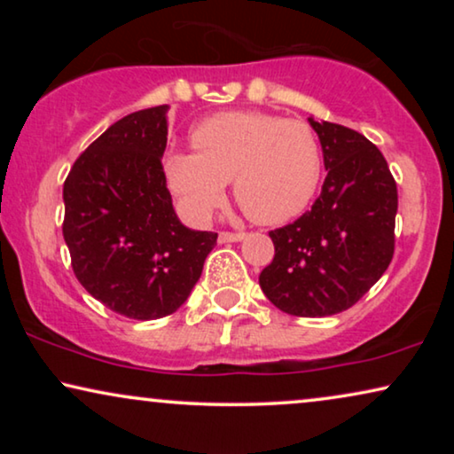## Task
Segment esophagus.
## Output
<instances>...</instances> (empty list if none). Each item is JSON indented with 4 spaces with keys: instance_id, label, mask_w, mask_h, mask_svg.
Segmentation results:
<instances>
[{
    "instance_id": "34e87169",
    "label": "esophagus",
    "mask_w": 454,
    "mask_h": 454,
    "mask_svg": "<svg viewBox=\"0 0 454 454\" xmlns=\"http://www.w3.org/2000/svg\"><path fill=\"white\" fill-rule=\"evenodd\" d=\"M244 238H246L244 231H238V233L221 231V233H219V241H221V244H229V241H241Z\"/></svg>"
}]
</instances>
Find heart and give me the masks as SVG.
Masks as SVG:
<instances>
[{"label": "heart", "instance_id": "1", "mask_svg": "<svg viewBox=\"0 0 454 454\" xmlns=\"http://www.w3.org/2000/svg\"><path fill=\"white\" fill-rule=\"evenodd\" d=\"M194 153H169L165 177L194 221H207L225 200L227 182L252 221L278 225L312 202L322 153L303 121L258 111H229L192 129Z\"/></svg>", "mask_w": 454, "mask_h": 454}]
</instances>
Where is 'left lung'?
I'll use <instances>...</instances> for the list:
<instances>
[{
  "instance_id": "obj_1",
  "label": "left lung",
  "mask_w": 454,
  "mask_h": 454,
  "mask_svg": "<svg viewBox=\"0 0 454 454\" xmlns=\"http://www.w3.org/2000/svg\"><path fill=\"white\" fill-rule=\"evenodd\" d=\"M326 179L312 210L270 231L275 258L260 287L278 309L322 318L349 309L395 254L396 184L387 159L356 129L314 121Z\"/></svg>"
}]
</instances>
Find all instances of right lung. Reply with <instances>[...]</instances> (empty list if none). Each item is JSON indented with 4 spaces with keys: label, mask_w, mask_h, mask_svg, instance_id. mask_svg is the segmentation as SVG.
Returning a JSON list of instances; mask_svg holds the SVG:
<instances>
[{
    "label": "right lung",
    "mask_w": 454,
    "mask_h": 454,
    "mask_svg": "<svg viewBox=\"0 0 454 454\" xmlns=\"http://www.w3.org/2000/svg\"><path fill=\"white\" fill-rule=\"evenodd\" d=\"M167 105L129 114L76 159L64 239L89 294L132 320L169 316L202 275L216 233L182 225L163 171Z\"/></svg>",
    "instance_id": "right-lung-1"
}]
</instances>
